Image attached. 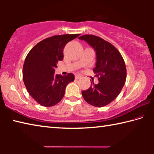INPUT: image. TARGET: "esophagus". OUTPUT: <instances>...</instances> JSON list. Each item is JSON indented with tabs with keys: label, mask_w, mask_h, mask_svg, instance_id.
I'll return each mask as SVG.
<instances>
[{
	"label": "esophagus",
	"mask_w": 154,
	"mask_h": 154,
	"mask_svg": "<svg viewBox=\"0 0 154 154\" xmlns=\"http://www.w3.org/2000/svg\"><path fill=\"white\" fill-rule=\"evenodd\" d=\"M81 77H82V76H81L80 75H75V79H79V78H81Z\"/></svg>",
	"instance_id": "34e87169"
}]
</instances>
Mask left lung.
I'll list each match as a JSON object with an SVG mask.
<instances>
[{
  "mask_svg": "<svg viewBox=\"0 0 154 154\" xmlns=\"http://www.w3.org/2000/svg\"><path fill=\"white\" fill-rule=\"evenodd\" d=\"M95 49L96 64L93 71L99 83L91 82L90 88L82 92L84 100L90 105L102 107L116 98L126 79V67L123 57L115 47L99 36L85 35L79 37Z\"/></svg>",
  "mask_w": 154,
  "mask_h": 154,
  "instance_id": "1",
  "label": "left lung"
}]
</instances>
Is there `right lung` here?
Listing matches in <instances>:
<instances>
[{
    "label": "right lung",
    "mask_w": 154,
    "mask_h": 154,
    "mask_svg": "<svg viewBox=\"0 0 154 154\" xmlns=\"http://www.w3.org/2000/svg\"><path fill=\"white\" fill-rule=\"evenodd\" d=\"M79 34L55 35L38 43L26 57L23 66V80L28 93L43 106L56 105L64 97L65 89L73 82V74L55 75L58 61L64 58L63 49Z\"/></svg>",
    "instance_id": "obj_1"
}]
</instances>
